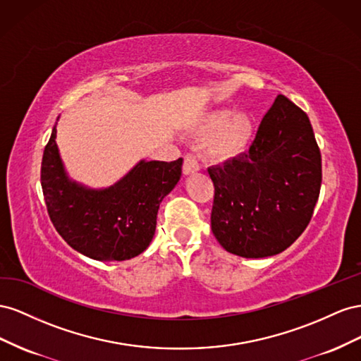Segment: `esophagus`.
<instances>
[{"label": "esophagus", "instance_id": "esophagus-1", "mask_svg": "<svg viewBox=\"0 0 361 361\" xmlns=\"http://www.w3.org/2000/svg\"><path fill=\"white\" fill-rule=\"evenodd\" d=\"M200 171V163L198 159L193 156V154H186L184 156V161H183V173L184 175H190Z\"/></svg>", "mask_w": 361, "mask_h": 361}]
</instances>
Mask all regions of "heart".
Listing matches in <instances>:
<instances>
[{"instance_id":"1","label":"heart","mask_w":361,"mask_h":361,"mask_svg":"<svg viewBox=\"0 0 361 361\" xmlns=\"http://www.w3.org/2000/svg\"><path fill=\"white\" fill-rule=\"evenodd\" d=\"M255 131L251 113L230 109L210 111L197 128V135L205 142V156L214 163H225L242 157L248 151Z\"/></svg>"}]
</instances>
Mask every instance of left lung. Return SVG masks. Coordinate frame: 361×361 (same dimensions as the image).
Here are the masks:
<instances>
[{"mask_svg":"<svg viewBox=\"0 0 361 361\" xmlns=\"http://www.w3.org/2000/svg\"><path fill=\"white\" fill-rule=\"evenodd\" d=\"M212 231L228 252L280 254L310 222L322 183L321 151L305 111L278 95L248 152L209 168Z\"/></svg>","mask_w":361,"mask_h":361,"instance_id":"8db88e82","label":"left lung"}]
</instances>
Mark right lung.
<instances>
[{
  "mask_svg": "<svg viewBox=\"0 0 361 361\" xmlns=\"http://www.w3.org/2000/svg\"><path fill=\"white\" fill-rule=\"evenodd\" d=\"M47 143L40 183L49 219L63 240L99 262L130 260L145 251L156 233L163 198L181 177L183 159L140 160L107 189H89L68 178L56 143Z\"/></svg>",
  "mask_w": 361,
  "mask_h": 361,
  "instance_id": "add662e5",
  "label": "right lung"
}]
</instances>
